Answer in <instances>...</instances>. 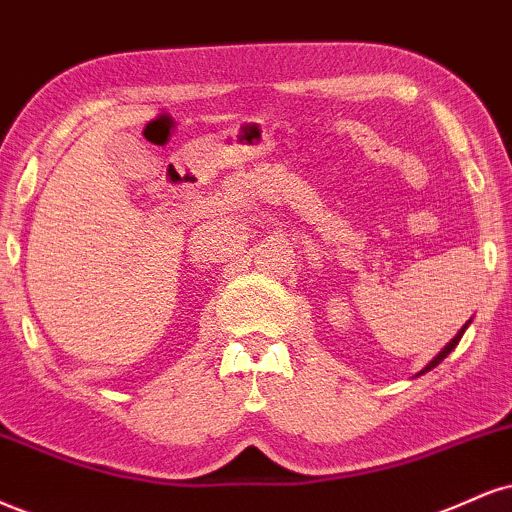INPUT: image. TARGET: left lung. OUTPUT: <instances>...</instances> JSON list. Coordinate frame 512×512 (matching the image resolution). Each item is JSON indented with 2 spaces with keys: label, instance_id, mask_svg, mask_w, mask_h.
<instances>
[{
  "label": "left lung",
  "instance_id": "left-lung-1",
  "mask_svg": "<svg viewBox=\"0 0 512 512\" xmlns=\"http://www.w3.org/2000/svg\"><path fill=\"white\" fill-rule=\"evenodd\" d=\"M470 322H472V319H470ZM470 322H465V324H463V329H460V331H458V334H455V336L451 338V341H448V343H446V346H443V348H441V353H439V355H436V357H434V360H429V365H427V367H424L420 374H415V377H422V374H424V372H429V369H434L436 365H439V362L443 360V357H448V353H451V350H453L455 346H458V341H460V338H463V334H465V329H467V326H470Z\"/></svg>",
  "mask_w": 512,
  "mask_h": 512
}]
</instances>
